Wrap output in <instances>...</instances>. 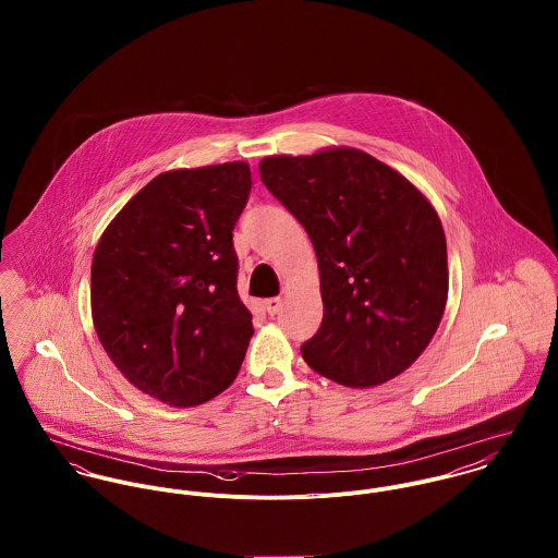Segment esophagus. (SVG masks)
I'll return each mask as SVG.
<instances>
[{"instance_id": "34e87169", "label": "esophagus", "mask_w": 558, "mask_h": 558, "mask_svg": "<svg viewBox=\"0 0 558 558\" xmlns=\"http://www.w3.org/2000/svg\"><path fill=\"white\" fill-rule=\"evenodd\" d=\"M281 307H283V301H281L279 296H272V299H266V301H264V310H266L270 316H277V314L281 312Z\"/></svg>"}]
</instances>
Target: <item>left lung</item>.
I'll return each mask as SVG.
<instances>
[{
  "label": "left lung",
  "instance_id": "left-lung-1",
  "mask_svg": "<svg viewBox=\"0 0 558 558\" xmlns=\"http://www.w3.org/2000/svg\"><path fill=\"white\" fill-rule=\"evenodd\" d=\"M259 175L318 255L324 316L301 345L307 365L354 389L399 376L427 348L447 305V240L434 206L356 148L266 157Z\"/></svg>",
  "mask_w": 558,
  "mask_h": 558
}]
</instances>
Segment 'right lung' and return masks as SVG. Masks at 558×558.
<instances>
[{"label": "right lung", "instance_id": "obj_1", "mask_svg": "<svg viewBox=\"0 0 558 558\" xmlns=\"http://www.w3.org/2000/svg\"><path fill=\"white\" fill-rule=\"evenodd\" d=\"M248 193L242 160L165 171L98 240L96 335L124 378L162 403H204L239 374L253 324L232 232Z\"/></svg>", "mask_w": 558, "mask_h": 558}]
</instances>
